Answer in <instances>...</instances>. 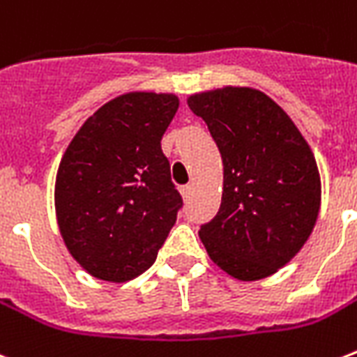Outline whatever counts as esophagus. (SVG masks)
Here are the masks:
<instances>
[{
	"instance_id": "34e87169",
	"label": "esophagus",
	"mask_w": 357,
	"mask_h": 357,
	"mask_svg": "<svg viewBox=\"0 0 357 357\" xmlns=\"http://www.w3.org/2000/svg\"><path fill=\"white\" fill-rule=\"evenodd\" d=\"M179 192H181V197H183L185 200H189L190 195H192V185H183V187L179 189Z\"/></svg>"
}]
</instances>
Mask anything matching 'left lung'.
Instances as JSON below:
<instances>
[{"mask_svg":"<svg viewBox=\"0 0 357 357\" xmlns=\"http://www.w3.org/2000/svg\"><path fill=\"white\" fill-rule=\"evenodd\" d=\"M187 105L222 157V200L200 239L222 271L258 281L305 245L320 211V174L309 144L281 106L252 88L209 89Z\"/></svg>","mask_w":357,"mask_h":357,"instance_id":"left-lung-1","label":"left lung"}]
</instances>
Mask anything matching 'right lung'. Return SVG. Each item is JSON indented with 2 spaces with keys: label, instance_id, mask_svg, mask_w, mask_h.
<instances>
[{
  "label": "right lung",
  "instance_id": "1",
  "mask_svg": "<svg viewBox=\"0 0 357 357\" xmlns=\"http://www.w3.org/2000/svg\"><path fill=\"white\" fill-rule=\"evenodd\" d=\"M174 93L130 91L86 119L56 176V217L89 275L127 282L157 258L183 200L160 138L178 112Z\"/></svg>",
  "mask_w": 357,
  "mask_h": 357
}]
</instances>
